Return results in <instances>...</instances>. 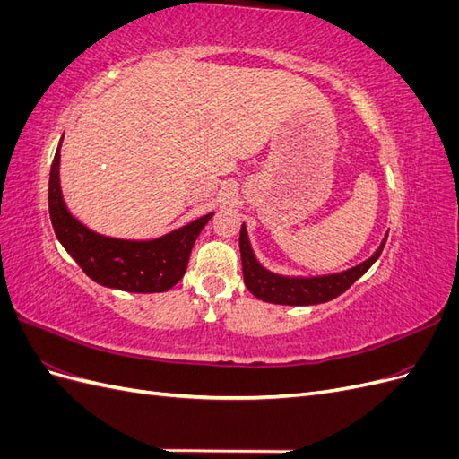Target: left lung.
Listing matches in <instances>:
<instances>
[{
  "instance_id": "left-lung-1",
  "label": "left lung",
  "mask_w": 459,
  "mask_h": 459,
  "mask_svg": "<svg viewBox=\"0 0 459 459\" xmlns=\"http://www.w3.org/2000/svg\"><path fill=\"white\" fill-rule=\"evenodd\" d=\"M388 235V233H386ZM386 238L381 241L379 248L368 260L359 262L358 266L344 270L341 273L316 275V277H289L266 270L256 260L251 241H248L247 228L241 226L239 233V248H241V264H243V280L251 293L272 304H285V307H307V304H319L333 300L342 295L359 275H364L371 264L379 258Z\"/></svg>"
}]
</instances>
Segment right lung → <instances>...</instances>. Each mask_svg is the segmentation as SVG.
<instances>
[{
  "label": "right lung",
  "instance_id": "obj_1",
  "mask_svg": "<svg viewBox=\"0 0 459 459\" xmlns=\"http://www.w3.org/2000/svg\"><path fill=\"white\" fill-rule=\"evenodd\" d=\"M61 143L53 157L49 172V218L55 235L78 266L95 283L128 293H162L182 280L191 248L206 221L214 212L204 214L159 239L130 241L95 233L76 220L65 204L59 184Z\"/></svg>",
  "mask_w": 459,
  "mask_h": 459
}]
</instances>
